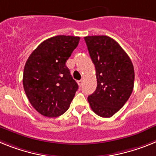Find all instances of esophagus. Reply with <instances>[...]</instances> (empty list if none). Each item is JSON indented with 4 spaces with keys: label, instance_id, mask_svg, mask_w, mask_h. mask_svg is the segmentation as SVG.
<instances>
[{
    "label": "esophagus",
    "instance_id": "esophagus-1",
    "mask_svg": "<svg viewBox=\"0 0 156 156\" xmlns=\"http://www.w3.org/2000/svg\"><path fill=\"white\" fill-rule=\"evenodd\" d=\"M82 82H83V80H80V81H78V86H80V87H81V86H82Z\"/></svg>",
    "mask_w": 156,
    "mask_h": 156
}]
</instances>
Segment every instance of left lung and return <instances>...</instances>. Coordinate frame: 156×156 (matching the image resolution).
I'll use <instances>...</instances> for the list:
<instances>
[{"label":"left lung","mask_w":156,"mask_h":156,"mask_svg":"<svg viewBox=\"0 0 156 156\" xmlns=\"http://www.w3.org/2000/svg\"><path fill=\"white\" fill-rule=\"evenodd\" d=\"M96 68L97 86L88 97L97 115L110 118L119 112L130 97L134 85V69L130 58L112 37H84Z\"/></svg>","instance_id":"1"}]
</instances>
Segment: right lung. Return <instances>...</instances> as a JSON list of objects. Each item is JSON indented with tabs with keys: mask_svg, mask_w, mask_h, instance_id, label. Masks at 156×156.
<instances>
[{
	"mask_svg": "<svg viewBox=\"0 0 156 156\" xmlns=\"http://www.w3.org/2000/svg\"><path fill=\"white\" fill-rule=\"evenodd\" d=\"M80 37L58 35L41 43L26 62L23 84L26 95L37 112L49 118L67 112L78 90L66 62Z\"/></svg>",
	"mask_w": 156,
	"mask_h": 156,
	"instance_id": "1",
	"label": "right lung"
}]
</instances>
